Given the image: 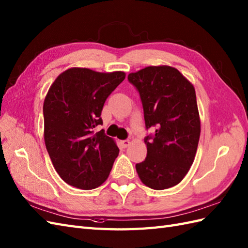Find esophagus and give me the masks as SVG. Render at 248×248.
<instances>
[{
    "label": "esophagus",
    "instance_id": "obj_1",
    "mask_svg": "<svg viewBox=\"0 0 248 248\" xmlns=\"http://www.w3.org/2000/svg\"><path fill=\"white\" fill-rule=\"evenodd\" d=\"M130 143H131V141H130L129 140H123V141H122V145L124 146V148L129 147V146H130Z\"/></svg>",
    "mask_w": 248,
    "mask_h": 248
}]
</instances>
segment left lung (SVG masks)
Returning <instances> with one entry per match:
<instances>
[{"label":"left lung","mask_w":248,"mask_h":248,"mask_svg":"<svg viewBox=\"0 0 248 248\" xmlns=\"http://www.w3.org/2000/svg\"><path fill=\"white\" fill-rule=\"evenodd\" d=\"M128 80L140 92L147 136V157L136 164L146 186L171 188L188 173L197 153L201 120L193 84L169 65L147 66L131 73Z\"/></svg>","instance_id":"obj_1"}]
</instances>
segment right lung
<instances>
[{
  "mask_svg": "<svg viewBox=\"0 0 248 248\" xmlns=\"http://www.w3.org/2000/svg\"><path fill=\"white\" fill-rule=\"evenodd\" d=\"M125 78L124 72L100 73L72 67L56 78L43 103L44 141L63 181L79 189L107 181L119 149L103 130V105Z\"/></svg>",
  "mask_w": 248,
  "mask_h": 248,
  "instance_id": "add662e5",
  "label": "right lung"
}]
</instances>
